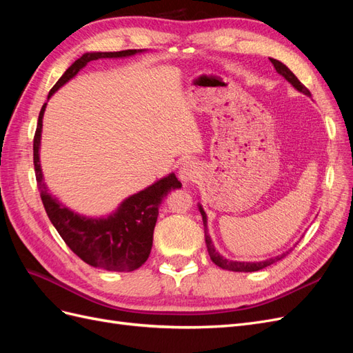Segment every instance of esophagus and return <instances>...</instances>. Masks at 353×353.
<instances>
[{"label":"esophagus","instance_id":"obj_1","mask_svg":"<svg viewBox=\"0 0 353 353\" xmlns=\"http://www.w3.org/2000/svg\"><path fill=\"white\" fill-rule=\"evenodd\" d=\"M199 176H200V166L196 162H193V160L184 162L183 166L179 168V179L183 181L184 184L197 181Z\"/></svg>","mask_w":353,"mask_h":353}]
</instances>
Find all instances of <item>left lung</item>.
<instances>
[{
	"instance_id": "obj_1",
	"label": "left lung",
	"mask_w": 353,
	"mask_h": 353,
	"mask_svg": "<svg viewBox=\"0 0 353 353\" xmlns=\"http://www.w3.org/2000/svg\"><path fill=\"white\" fill-rule=\"evenodd\" d=\"M270 60H271V63L274 65L275 70L279 72L284 79H287L288 82H290L299 92H302V94L307 95V97H311V92H309V90L305 87V85H303L301 81H299V79L294 77V73H293L290 69H288V68L284 65V63H281L280 60H275V59H270ZM199 210H200L201 218H203V227H205V240H206V248H208L209 256H210L212 262L215 263V265H218L219 268H222V270H228V271H234V272H254V271L263 270V268H266V266H270V265H272V263H275V262L281 261V259L284 258V256H287L288 253H290V252L293 250V249H290V250H287V252H284V253H281V254H279V256H274V258H270V259H266V261H259V262L230 261V259H227V258H223V256L219 254V252L215 249V245H213L212 239H210V236H209L206 212L203 210L201 205H199ZM296 244H297V243H296Z\"/></svg>"
}]
</instances>
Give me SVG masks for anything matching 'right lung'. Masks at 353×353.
Returning a JSON list of instances; mask_svg holds the SVG:
<instances>
[{"label":"right lung","mask_w":353,"mask_h":353,"mask_svg":"<svg viewBox=\"0 0 353 353\" xmlns=\"http://www.w3.org/2000/svg\"><path fill=\"white\" fill-rule=\"evenodd\" d=\"M144 50H125L113 52H85L72 63V66L61 74L54 87L48 92V100L63 85L78 74L81 69L92 60L131 57ZM47 103H44L38 116V125L34 137V166L42 205L52 225L65 240L69 249L94 268L116 272H131L148 259L153 245V231L159 215V208L169 191L181 188L175 174L160 178L154 184L125 199L119 208L108 216L91 218L73 212L52 196L44 183L39 148L42 119Z\"/></svg>","instance_id":"right-lung-1"}]
</instances>
